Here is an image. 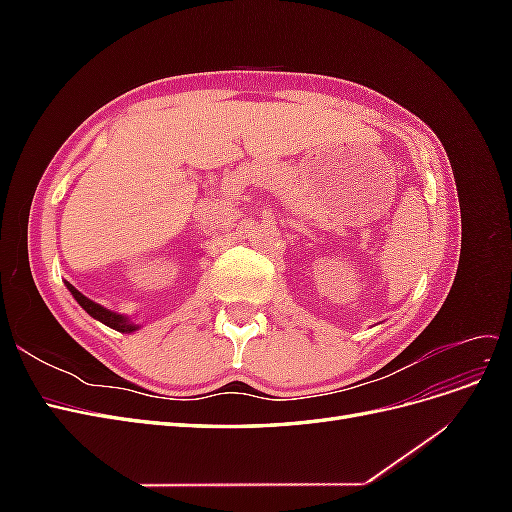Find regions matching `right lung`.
I'll list each match as a JSON object with an SVG mask.
<instances>
[{
	"instance_id": "obj_1",
	"label": "right lung",
	"mask_w": 512,
	"mask_h": 512,
	"mask_svg": "<svg viewBox=\"0 0 512 512\" xmlns=\"http://www.w3.org/2000/svg\"><path fill=\"white\" fill-rule=\"evenodd\" d=\"M66 288L72 292V297L76 299V303H79L91 318L100 320L102 324H106V327H111V329H115V331H119V333H134V331L141 329V327H138V324H134L128 316L117 314V312H111V309L102 307L100 303L87 299L85 294L76 290L70 282H66Z\"/></svg>"
}]
</instances>
